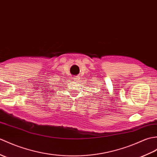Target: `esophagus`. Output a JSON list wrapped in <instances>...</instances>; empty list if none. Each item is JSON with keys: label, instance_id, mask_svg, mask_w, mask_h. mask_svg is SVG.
Masks as SVG:
<instances>
[{"label": "esophagus", "instance_id": "34e87169", "mask_svg": "<svg viewBox=\"0 0 157 157\" xmlns=\"http://www.w3.org/2000/svg\"><path fill=\"white\" fill-rule=\"evenodd\" d=\"M79 79H80V75H76L75 78H74V81H75V82H79Z\"/></svg>", "mask_w": 157, "mask_h": 157}]
</instances>
